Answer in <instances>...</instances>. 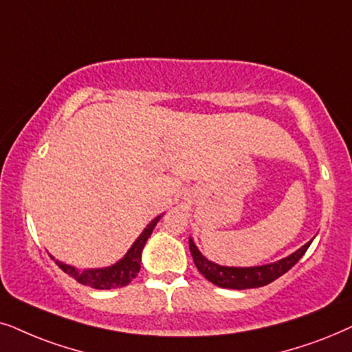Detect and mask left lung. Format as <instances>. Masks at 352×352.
<instances>
[{"label": "left lung", "instance_id": "obj_1", "mask_svg": "<svg viewBox=\"0 0 352 352\" xmlns=\"http://www.w3.org/2000/svg\"><path fill=\"white\" fill-rule=\"evenodd\" d=\"M188 243L196 269L199 270V274L204 275L206 280H209L210 283L217 285L220 288L248 289L265 287V285H269L274 282V280L282 277L283 274H287V272L304 256V252L307 251V248L311 246L312 241L306 243V245L299 248L296 252L285 257V259L257 267H225L214 264V262L208 261L203 254H201L191 238Z\"/></svg>", "mask_w": 352, "mask_h": 352}]
</instances>
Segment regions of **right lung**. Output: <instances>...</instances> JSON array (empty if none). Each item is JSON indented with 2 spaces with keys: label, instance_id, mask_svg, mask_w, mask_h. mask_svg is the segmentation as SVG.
<instances>
[{
  "label": "right lung",
  "instance_id": "right-lung-1",
  "mask_svg": "<svg viewBox=\"0 0 352 352\" xmlns=\"http://www.w3.org/2000/svg\"><path fill=\"white\" fill-rule=\"evenodd\" d=\"M161 219V215H157L156 219H153L146 228L142 232V235L137 238V241L133 243L132 248L127 251V254L119 262H116L114 265L104 267V269H88V270H78L72 265L64 264V262L56 261V264L60 270H64L65 274L77 280L78 283L87 285V287L96 288V289H111V288H120L129 285L132 280L137 277L140 272V264H142V251L144 245H146L148 238L151 236V233L156 227V223ZM54 259V257H53Z\"/></svg>",
  "mask_w": 352,
  "mask_h": 352
}]
</instances>
